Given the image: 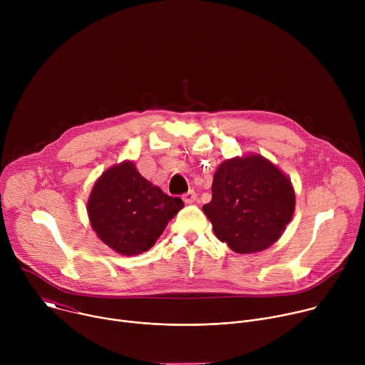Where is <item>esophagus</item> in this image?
Masks as SVG:
<instances>
[{
	"mask_svg": "<svg viewBox=\"0 0 365 365\" xmlns=\"http://www.w3.org/2000/svg\"><path fill=\"white\" fill-rule=\"evenodd\" d=\"M182 197H183V200H185L186 203H192V202H195V199H196V192H195L193 189H190V190H187L186 193H183Z\"/></svg>",
	"mask_w": 365,
	"mask_h": 365,
	"instance_id": "esophagus-1",
	"label": "esophagus"
}]
</instances>
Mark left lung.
I'll return each mask as SVG.
<instances>
[{
	"label": "left lung",
	"mask_w": 365,
	"mask_h": 365,
	"mask_svg": "<svg viewBox=\"0 0 365 365\" xmlns=\"http://www.w3.org/2000/svg\"><path fill=\"white\" fill-rule=\"evenodd\" d=\"M202 210L220 241L238 254H250L280 238L294 211V192L274 165L254 154L221 163L212 200Z\"/></svg>",
	"instance_id": "1"
}]
</instances>
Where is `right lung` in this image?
I'll return each instance as SVG.
<instances>
[{
  "label": "right lung",
  "mask_w": 365,
  "mask_h": 365,
  "mask_svg": "<svg viewBox=\"0 0 365 365\" xmlns=\"http://www.w3.org/2000/svg\"><path fill=\"white\" fill-rule=\"evenodd\" d=\"M183 202L144 179L125 162L103 173L88 200V215L98 237L114 251L134 255L158 241Z\"/></svg>",
  "instance_id": "obj_1"
}]
</instances>
